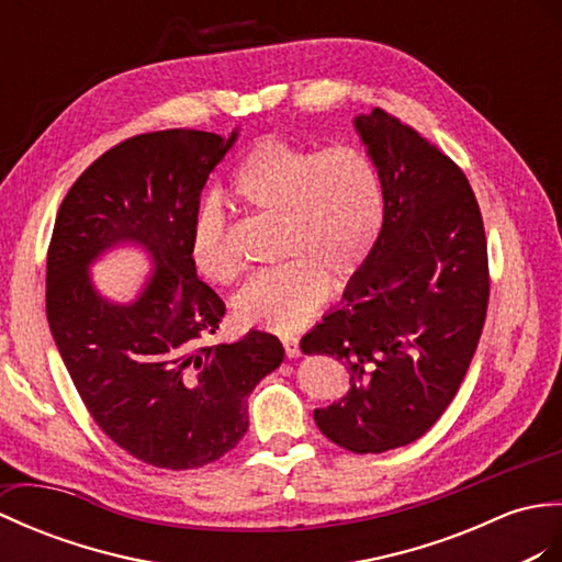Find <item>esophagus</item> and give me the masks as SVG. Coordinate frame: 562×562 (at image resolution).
<instances>
[{
  "label": "esophagus",
  "instance_id": "34e87169",
  "mask_svg": "<svg viewBox=\"0 0 562 562\" xmlns=\"http://www.w3.org/2000/svg\"><path fill=\"white\" fill-rule=\"evenodd\" d=\"M281 341H283V348H285V356H289V358L301 356V339H297V336L285 334Z\"/></svg>",
  "mask_w": 562,
  "mask_h": 562
}]
</instances>
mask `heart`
I'll return each instance as SVG.
<instances>
[{
	"label": "heart",
	"mask_w": 562,
	"mask_h": 562,
	"mask_svg": "<svg viewBox=\"0 0 562 562\" xmlns=\"http://www.w3.org/2000/svg\"><path fill=\"white\" fill-rule=\"evenodd\" d=\"M231 194L240 204L277 214L279 267L259 271L235 295V317L271 329H295L327 301L334 281L368 265L386 214L382 172L363 148L295 146L261 139L233 172ZM192 267L214 283L243 271L218 204L199 206L190 226Z\"/></svg>",
	"instance_id": "1"
}]
</instances>
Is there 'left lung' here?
I'll return each instance as SVG.
<instances>
[{"mask_svg": "<svg viewBox=\"0 0 562 562\" xmlns=\"http://www.w3.org/2000/svg\"><path fill=\"white\" fill-rule=\"evenodd\" d=\"M353 124L382 172L384 228L344 305L301 348L351 372L346 396L315 408L317 428L348 452L378 454L418 440L454 398L488 310V247L452 158L380 108Z\"/></svg>", "mask_w": 562, "mask_h": 562, "instance_id": "left-lung-1", "label": "left lung"}]
</instances>
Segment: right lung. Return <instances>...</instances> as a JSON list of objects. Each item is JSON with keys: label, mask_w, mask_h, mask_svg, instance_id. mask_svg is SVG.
I'll use <instances>...</instances> for the list:
<instances>
[{"label": "right lung", "mask_w": 562, "mask_h": 562, "mask_svg": "<svg viewBox=\"0 0 562 562\" xmlns=\"http://www.w3.org/2000/svg\"><path fill=\"white\" fill-rule=\"evenodd\" d=\"M211 132L166 130L112 146L71 184L47 249V322L81 402L108 438L144 464L199 469L247 432V396L283 346L247 331L202 344L226 305L192 267L190 226L228 148ZM136 244L155 273L132 304H112L88 273L108 248Z\"/></svg>", "instance_id": "right-lung-1"}]
</instances>
